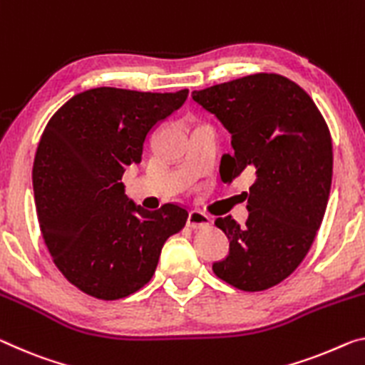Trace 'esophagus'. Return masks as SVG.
Returning <instances> with one entry per match:
<instances>
[{"instance_id": "obj_1", "label": "esophagus", "mask_w": 365, "mask_h": 365, "mask_svg": "<svg viewBox=\"0 0 365 365\" xmlns=\"http://www.w3.org/2000/svg\"><path fill=\"white\" fill-rule=\"evenodd\" d=\"M210 225V217L202 214L200 210H190L187 215V227L199 230V228H205Z\"/></svg>"}]
</instances>
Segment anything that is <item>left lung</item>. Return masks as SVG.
<instances>
[{"label":"left lung","instance_id":"left-lung-1","mask_svg":"<svg viewBox=\"0 0 365 365\" xmlns=\"http://www.w3.org/2000/svg\"><path fill=\"white\" fill-rule=\"evenodd\" d=\"M192 99L232 135L235 153L222 156V181L245 170L256 176L245 225L217 218L230 251L212 269L240 290H266L299 267L322 225L333 176L328 125L304 89L276 73L192 91Z\"/></svg>","mask_w":365,"mask_h":365}]
</instances>
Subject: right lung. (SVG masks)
<instances>
[{"mask_svg": "<svg viewBox=\"0 0 365 365\" xmlns=\"http://www.w3.org/2000/svg\"><path fill=\"white\" fill-rule=\"evenodd\" d=\"M187 94L94 88L48 120L32 170L38 225L55 266L85 294L117 300L137 292L153 277L165 241L186 225L184 207L150 212L127 197L120 179Z\"/></svg>", "mask_w": 365, "mask_h": 365, "instance_id": "add662e5", "label": "right lung"}]
</instances>
